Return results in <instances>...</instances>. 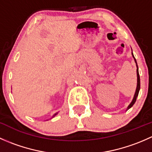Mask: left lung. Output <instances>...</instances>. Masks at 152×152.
<instances>
[{
    "instance_id": "8db88e82",
    "label": "left lung",
    "mask_w": 152,
    "mask_h": 152,
    "mask_svg": "<svg viewBox=\"0 0 152 152\" xmlns=\"http://www.w3.org/2000/svg\"><path fill=\"white\" fill-rule=\"evenodd\" d=\"M132 56L133 58H134V62H135L136 63V66H137V87H136V90H135V93H134V98H133L132 101V102L130 103V104L128 106V107H127V110H129V109L131 108L132 107L133 105H134V104L135 103L136 100H137V96H138V93H139V91H140V75H139V71H138V67H137V61H136L135 58H134V55H133L132 52Z\"/></svg>"
}]
</instances>
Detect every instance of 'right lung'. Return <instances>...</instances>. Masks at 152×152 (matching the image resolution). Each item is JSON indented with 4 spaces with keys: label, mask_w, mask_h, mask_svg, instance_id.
Wrapping results in <instances>:
<instances>
[{
    "label": "right lung",
    "mask_w": 152,
    "mask_h": 152,
    "mask_svg": "<svg viewBox=\"0 0 152 152\" xmlns=\"http://www.w3.org/2000/svg\"><path fill=\"white\" fill-rule=\"evenodd\" d=\"M56 114H57V113H56V114H54V115H53V117H52V118H53V117H54V116H55V115H56Z\"/></svg>",
    "instance_id": "1"
}]
</instances>
